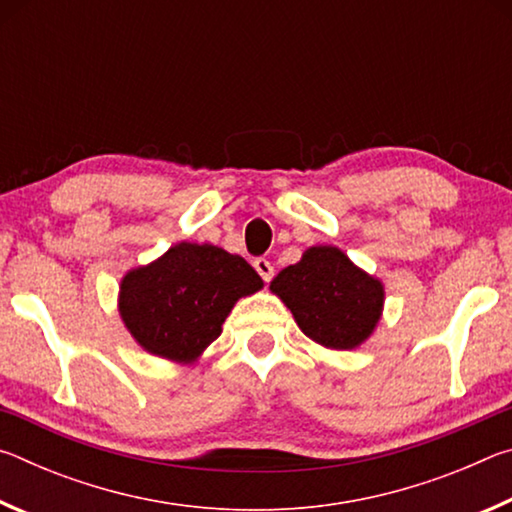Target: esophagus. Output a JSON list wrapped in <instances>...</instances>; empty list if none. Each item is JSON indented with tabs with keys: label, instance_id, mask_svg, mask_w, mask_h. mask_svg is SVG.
Returning a JSON list of instances; mask_svg holds the SVG:
<instances>
[{
	"label": "esophagus",
	"instance_id": "1",
	"mask_svg": "<svg viewBox=\"0 0 512 512\" xmlns=\"http://www.w3.org/2000/svg\"><path fill=\"white\" fill-rule=\"evenodd\" d=\"M253 266H255V271L262 275V280L264 282H271L273 280V275H275V268H273V264L268 262L266 257H257L255 262H253Z\"/></svg>",
	"mask_w": 512,
	"mask_h": 512
}]
</instances>
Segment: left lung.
Wrapping results in <instances>:
<instances>
[{"label":"left lung","instance_id":"8db88e82","mask_svg":"<svg viewBox=\"0 0 512 512\" xmlns=\"http://www.w3.org/2000/svg\"><path fill=\"white\" fill-rule=\"evenodd\" d=\"M309 339L332 350H352L368 339L384 307V287L334 246L305 250L271 282Z\"/></svg>","mask_w":512,"mask_h":512}]
</instances>
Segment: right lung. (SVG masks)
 Instances as JSON below:
<instances>
[{"label": "right lung", "instance_id": "obj_1", "mask_svg": "<svg viewBox=\"0 0 512 512\" xmlns=\"http://www.w3.org/2000/svg\"><path fill=\"white\" fill-rule=\"evenodd\" d=\"M262 287L244 257L183 241L121 280L119 314L146 352L187 363L221 334L235 302Z\"/></svg>", "mask_w": 512, "mask_h": 512}]
</instances>
